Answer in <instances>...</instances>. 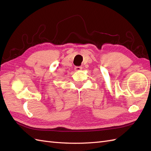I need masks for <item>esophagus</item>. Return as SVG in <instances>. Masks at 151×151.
I'll return each instance as SVG.
<instances>
[{
    "label": "esophagus",
    "instance_id": "obj_1",
    "mask_svg": "<svg viewBox=\"0 0 151 151\" xmlns=\"http://www.w3.org/2000/svg\"><path fill=\"white\" fill-rule=\"evenodd\" d=\"M82 66H76V67H75V70L76 71H79L80 70H82Z\"/></svg>",
    "mask_w": 151,
    "mask_h": 151
}]
</instances>
